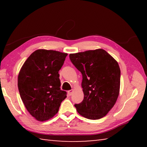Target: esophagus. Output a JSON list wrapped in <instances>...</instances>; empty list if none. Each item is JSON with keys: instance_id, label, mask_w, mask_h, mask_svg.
<instances>
[{"instance_id": "34e87169", "label": "esophagus", "mask_w": 147, "mask_h": 147, "mask_svg": "<svg viewBox=\"0 0 147 147\" xmlns=\"http://www.w3.org/2000/svg\"><path fill=\"white\" fill-rule=\"evenodd\" d=\"M73 89H71V90H69V91H68V92H67V93H68V95L69 96H71L72 94H73Z\"/></svg>"}]
</instances>
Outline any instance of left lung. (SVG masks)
Listing matches in <instances>:
<instances>
[{
	"label": "left lung",
	"instance_id": "left-lung-1",
	"mask_svg": "<svg viewBox=\"0 0 147 147\" xmlns=\"http://www.w3.org/2000/svg\"><path fill=\"white\" fill-rule=\"evenodd\" d=\"M69 58L82 74L84 97L82 102L74 104L77 111L92 120L102 118L115 105L119 94L117 61L101 49L70 54Z\"/></svg>",
	"mask_w": 147,
	"mask_h": 147
}]
</instances>
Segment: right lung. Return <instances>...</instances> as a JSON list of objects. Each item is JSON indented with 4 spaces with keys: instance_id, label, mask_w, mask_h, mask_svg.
I'll return each mask as SVG.
<instances>
[{
    "instance_id": "1",
    "label": "right lung",
    "mask_w": 147,
    "mask_h": 147,
    "mask_svg": "<svg viewBox=\"0 0 147 147\" xmlns=\"http://www.w3.org/2000/svg\"><path fill=\"white\" fill-rule=\"evenodd\" d=\"M67 53L38 49L30 56L18 75V89L26 108L39 121L53 118L67 97L58 73Z\"/></svg>"
}]
</instances>
